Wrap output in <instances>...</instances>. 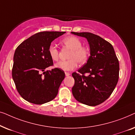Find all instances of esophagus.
<instances>
[{"label": "esophagus", "instance_id": "obj_1", "mask_svg": "<svg viewBox=\"0 0 135 135\" xmlns=\"http://www.w3.org/2000/svg\"><path fill=\"white\" fill-rule=\"evenodd\" d=\"M65 75H66V76H69V75H70V73H68V72H66Z\"/></svg>", "mask_w": 135, "mask_h": 135}]
</instances>
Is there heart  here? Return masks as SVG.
Segmentation results:
<instances>
[{
	"label": "heart",
	"mask_w": 135,
	"mask_h": 135,
	"mask_svg": "<svg viewBox=\"0 0 135 135\" xmlns=\"http://www.w3.org/2000/svg\"><path fill=\"white\" fill-rule=\"evenodd\" d=\"M62 44L71 50L68 58L66 61H61L56 64L55 66L63 71H72L76 68L78 63L80 65L84 64L87 61L89 57L90 51L88 48L82 47V43L79 38L75 36H69L62 40ZM49 56L54 61L59 59V50L56 46L50 45L49 47Z\"/></svg>",
	"instance_id": "b5f03b06"
}]
</instances>
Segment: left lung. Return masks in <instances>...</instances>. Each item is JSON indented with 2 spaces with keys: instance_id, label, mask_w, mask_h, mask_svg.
Returning a JSON list of instances; mask_svg holds the SVG:
<instances>
[{
  "instance_id": "8db88e82",
  "label": "left lung",
  "mask_w": 135,
  "mask_h": 135,
  "mask_svg": "<svg viewBox=\"0 0 135 135\" xmlns=\"http://www.w3.org/2000/svg\"><path fill=\"white\" fill-rule=\"evenodd\" d=\"M71 33L85 37L90 49L87 62L78 73L72 74L75 80L72 92L79 102L97 106L110 97L117 84L119 60L112 45L101 37L90 32Z\"/></svg>"
}]
</instances>
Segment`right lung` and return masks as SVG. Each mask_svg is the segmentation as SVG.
<instances>
[{"instance_id": "obj_1", "label": "right lung", "mask_w": 135, "mask_h": 135, "mask_svg": "<svg viewBox=\"0 0 135 135\" xmlns=\"http://www.w3.org/2000/svg\"><path fill=\"white\" fill-rule=\"evenodd\" d=\"M66 32L44 31L31 36L16 48L12 77L21 97L29 103L42 104L53 100L65 77L58 68L44 71L53 66L49 56L51 42ZM44 73L41 74V72Z\"/></svg>"}]
</instances>
